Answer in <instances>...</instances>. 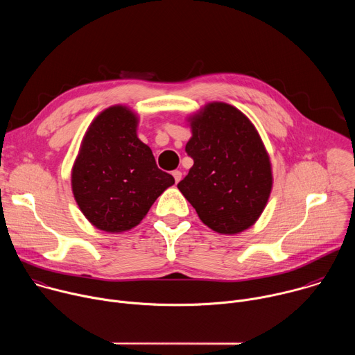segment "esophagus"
<instances>
[{
    "label": "esophagus",
    "mask_w": 355,
    "mask_h": 355,
    "mask_svg": "<svg viewBox=\"0 0 355 355\" xmlns=\"http://www.w3.org/2000/svg\"><path fill=\"white\" fill-rule=\"evenodd\" d=\"M173 177H174L175 182L178 184V182L181 181V178H182V173H181V171H178V170H175V171H173Z\"/></svg>",
    "instance_id": "esophagus-1"
}]
</instances>
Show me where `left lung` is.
<instances>
[{"label":"left lung","mask_w":355,"mask_h":355,"mask_svg":"<svg viewBox=\"0 0 355 355\" xmlns=\"http://www.w3.org/2000/svg\"><path fill=\"white\" fill-rule=\"evenodd\" d=\"M193 159L177 185L202 223L220 234H239L267 207L274 177L268 151L251 121L236 107L214 101L187 118Z\"/></svg>","instance_id":"8db88e82"}]
</instances>
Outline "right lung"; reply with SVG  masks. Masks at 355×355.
Masks as SVG:
<instances>
[{
    "instance_id": "1",
    "label": "right lung",
    "mask_w": 355,
    "mask_h": 355,
    "mask_svg": "<svg viewBox=\"0 0 355 355\" xmlns=\"http://www.w3.org/2000/svg\"><path fill=\"white\" fill-rule=\"evenodd\" d=\"M139 116L112 105L89 123L71 168V191L98 230L123 233L137 226L174 177L162 171L153 151L137 137Z\"/></svg>"
}]
</instances>
